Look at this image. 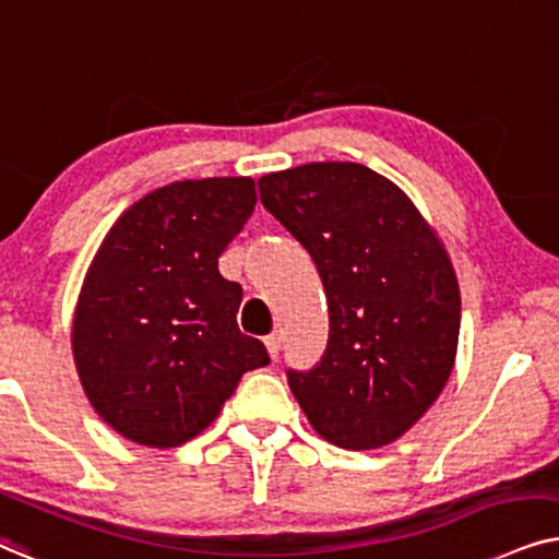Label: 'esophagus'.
<instances>
[{"label":"esophagus","mask_w":559,"mask_h":559,"mask_svg":"<svg viewBox=\"0 0 559 559\" xmlns=\"http://www.w3.org/2000/svg\"><path fill=\"white\" fill-rule=\"evenodd\" d=\"M263 342H265V347H267V355H271L273 360H275V357H278V349H281V334L278 332H271Z\"/></svg>","instance_id":"34e87169"}]
</instances>
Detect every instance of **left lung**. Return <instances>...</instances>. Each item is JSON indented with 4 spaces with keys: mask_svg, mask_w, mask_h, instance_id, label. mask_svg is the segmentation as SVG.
<instances>
[{
    "mask_svg": "<svg viewBox=\"0 0 559 559\" xmlns=\"http://www.w3.org/2000/svg\"><path fill=\"white\" fill-rule=\"evenodd\" d=\"M260 202L317 263L330 340L288 385L319 437L345 450L396 442L452 373L460 286L412 199L360 163H307L258 181Z\"/></svg>",
    "mask_w": 559,
    "mask_h": 559,
    "instance_id": "left-lung-1",
    "label": "left lung"
}]
</instances>
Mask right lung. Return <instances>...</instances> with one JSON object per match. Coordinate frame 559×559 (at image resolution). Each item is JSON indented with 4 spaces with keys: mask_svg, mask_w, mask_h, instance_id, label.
Returning <instances> with one entry per match:
<instances>
[{
    "mask_svg": "<svg viewBox=\"0 0 559 559\" xmlns=\"http://www.w3.org/2000/svg\"><path fill=\"white\" fill-rule=\"evenodd\" d=\"M248 176L176 181L122 212L88 265L71 347L94 412L145 448H178L271 362L240 332L219 255L255 210Z\"/></svg>",
    "mask_w": 559,
    "mask_h": 559,
    "instance_id": "obj_1",
    "label": "right lung"
}]
</instances>
